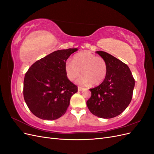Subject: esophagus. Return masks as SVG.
Segmentation results:
<instances>
[{
  "mask_svg": "<svg viewBox=\"0 0 154 154\" xmlns=\"http://www.w3.org/2000/svg\"><path fill=\"white\" fill-rule=\"evenodd\" d=\"M83 89V87H78V91H82Z\"/></svg>",
  "mask_w": 154,
  "mask_h": 154,
  "instance_id": "esophagus-1",
  "label": "esophagus"
}]
</instances>
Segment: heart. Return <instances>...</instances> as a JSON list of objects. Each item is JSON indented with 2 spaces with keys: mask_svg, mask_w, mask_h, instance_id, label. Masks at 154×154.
Masks as SVG:
<instances>
[{
  "mask_svg": "<svg viewBox=\"0 0 154 154\" xmlns=\"http://www.w3.org/2000/svg\"><path fill=\"white\" fill-rule=\"evenodd\" d=\"M65 72L69 80L73 81L80 75L77 83L81 85H98L103 82L107 74V65L104 58L88 51L74 55L72 62L65 64Z\"/></svg>",
  "mask_w": 154,
  "mask_h": 154,
  "instance_id": "b5f03b06",
  "label": "heart"
}]
</instances>
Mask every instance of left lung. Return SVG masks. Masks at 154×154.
<instances>
[{"label": "left lung", "instance_id": "1", "mask_svg": "<svg viewBox=\"0 0 154 154\" xmlns=\"http://www.w3.org/2000/svg\"><path fill=\"white\" fill-rule=\"evenodd\" d=\"M107 65V74L100 85L90 88L87 101L91 112L99 118L109 119L122 114L132 98L135 80L127 64L104 51H96Z\"/></svg>", "mask_w": 154, "mask_h": 154}]
</instances>
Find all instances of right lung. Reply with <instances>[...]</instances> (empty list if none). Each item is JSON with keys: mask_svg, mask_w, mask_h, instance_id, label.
Instances as JSON below:
<instances>
[{"mask_svg": "<svg viewBox=\"0 0 154 154\" xmlns=\"http://www.w3.org/2000/svg\"><path fill=\"white\" fill-rule=\"evenodd\" d=\"M77 48L54 51L35 62L25 74L23 94L31 112L45 120L63 116L78 87L67 78L65 64Z\"/></svg>", "mask_w": 154, "mask_h": 154, "instance_id": "obj_1", "label": "right lung"}]
</instances>
